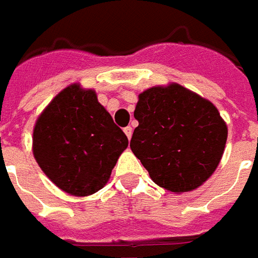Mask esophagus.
<instances>
[{
    "mask_svg": "<svg viewBox=\"0 0 258 258\" xmlns=\"http://www.w3.org/2000/svg\"><path fill=\"white\" fill-rule=\"evenodd\" d=\"M124 133L127 135V138L131 140V137H133V128H131V127H125V128H124Z\"/></svg>",
    "mask_w": 258,
    "mask_h": 258,
    "instance_id": "34e87169",
    "label": "esophagus"
}]
</instances>
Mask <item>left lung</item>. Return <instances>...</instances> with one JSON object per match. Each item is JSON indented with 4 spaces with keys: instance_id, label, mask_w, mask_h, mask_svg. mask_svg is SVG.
I'll list each match as a JSON object with an SVG mask.
<instances>
[{
    "instance_id": "left-lung-1",
    "label": "left lung",
    "mask_w": 258,
    "mask_h": 258,
    "mask_svg": "<svg viewBox=\"0 0 258 258\" xmlns=\"http://www.w3.org/2000/svg\"><path fill=\"white\" fill-rule=\"evenodd\" d=\"M134 117L130 146L155 184L182 194L216 171L228 128L210 101L175 83L157 85L140 94Z\"/></svg>"
}]
</instances>
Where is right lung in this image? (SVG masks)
Masks as SVG:
<instances>
[{
  "label": "right lung",
  "instance_id": "add662e5",
  "mask_svg": "<svg viewBox=\"0 0 258 258\" xmlns=\"http://www.w3.org/2000/svg\"><path fill=\"white\" fill-rule=\"evenodd\" d=\"M128 140L98 102L94 90L72 84L38 116L33 130V155L58 188L88 196L110 178Z\"/></svg>",
  "mask_w": 258,
  "mask_h": 258
}]
</instances>
